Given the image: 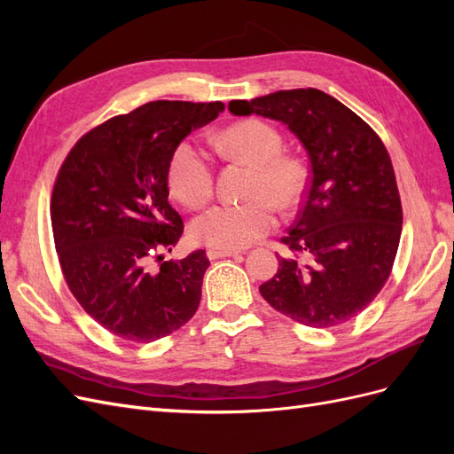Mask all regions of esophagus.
Segmentation results:
<instances>
[{"mask_svg": "<svg viewBox=\"0 0 454 454\" xmlns=\"http://www.w3.org/2000/svg\"><path fill=\"white\" fill-rule=\"evenodd\" d=\"M206 255H208V259H222V257L239 255V252L237 250H215V248H210L208 252H206Z\"/></svg>", "mask_w": 454, "mask_h": 454, "instance_id": "34e87169", "label": "esophagus"}]
</instances>
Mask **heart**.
<instances>
[{
	"label": "heart",
	"instance_id": "1",
	"mask_svg": "<svg viewBox=\"0 0 454 454\" xmlns=\"http://www.w3.org/2000/svg\"><path fill=\"white\" fill-rule=\"evenodd\" d=\"M223 153L246 160L254 176L244 204H215L197 215L189 227L195 242L215 250H240L265 237L274 227V204L287 212L297 206L305 189V170L282 155V136L263 121H244L215 138ZM168 185L174 197L189 208H199L212 197L214 167L193 142L177 144L168 162Z\"/></svg>",
	"mask_w": 454,
	"mask_h": 454
}]
</instances>
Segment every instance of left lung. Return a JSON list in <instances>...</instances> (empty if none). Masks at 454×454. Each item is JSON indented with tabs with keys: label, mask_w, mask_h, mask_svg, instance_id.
Returning <instances> with one entry per match:
<instances>
[{
	"label": "left lung",
	"mask_w": 454,
	"mask_h": 454,
	"mask_svg": "<svg viewBox=\"0 0 454 454\" xmlns=\"http://www.w3.org/2000/svg\"><path fill=\"white\" fill-rule=\"evenodd\" d=\"M232 115L280 121L303 144L310 180L287 255L259 286L267 303L310 327L358 316L387 284L402 237V200L388 151L375 130L318 89L229 102Z\"/></svg>",
	"instance_id": "8db88e82"
}]
</instances>
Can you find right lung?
<instances>
[{
	"mask_svg": "<svg viewBox=\"0 0 454 454\" xmlns=\"http://www.w3.org/2000/svg\"><path fill=\"white\" fill-rule=\"evenodd\" d=\"M223 109L222 102L144 104L87 132L60 167L51 222L64 278L83 310L121 339L167 337L199 309L206 252L162 255L184 232L168 202V162L191 130Z\"/></svg>",
	"mask_w": 454,
	"mask_h": 454,
	"instance_id": "obj_1",
	"label": "right lung"
}]
</instances>
